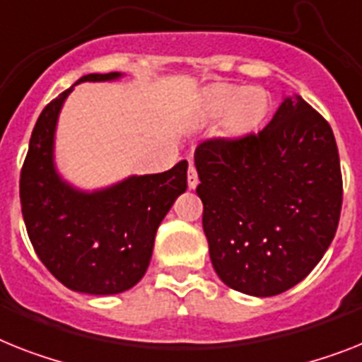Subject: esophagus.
Instances as JSON below:
<instances>
[{
	"mask_svg": "<svg viewBox=\"0 0 362 362\" xmlns=\"http://www.w3.org/2000/svg\"><path fill=\"white\" fill-rule=\"evenodd\" d=\"M187 183H188V188L198 187V172H196V166H194V164H190V166H188Z\"/></svg>",
	"mask_w": 362,
	"mask_h": 362,
	"instance_id": "1",
	"label": "esophagus"
}]
</instances>
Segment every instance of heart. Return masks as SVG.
<instances>
[{"mask_svg":"<svg viewBox=\"0 0 362 362\" xmlns=\"http://www.w3.org/2000/svg\"><path fill=\"white\" fill-rule=\"evenodd\" d=\"M268 98L262 88L240 85H218L205 95V112L222 116L228 112V125L233 131H246L267 115Z\"/></svg>","mask_w":362,"mask_h":362,"instance_id":"1","label":"heart"}]
</instances>
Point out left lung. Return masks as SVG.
<instances>
[{"instance_id":"1","label":"left lung","mask_w":362,"mask_h":362,"mask_svg":"<svg viewBox=\"0 0 362 362\" xmlns=\"http://www.w3.org/2000/svg\"><path fill=\"white\" fill-rule=\"evenodd\" d=\"M203 231L218 277L268 298L305 279L339 228L342 174L335 134L300 95L267 127L196 148Z\"/></svg>"}]
</instances>
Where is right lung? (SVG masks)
<instances>
[{"mask_svg":"<svg viewBox=\"0 0 362 362\" xmlns=\"http://www.w3.org/2000/svg\"><path fill=\"white\" fill-rule=\"evenodd\" d=\"M118 77L120 71L88 74L76 85ZM74 86L44 107L33 129L20 174L23 222L38 259L62 285L85 294H118L144 277L155 233L187 190L188 163L94 192L71 187L57 172L53 146L59 112Z\"/></svg>","mask_w":362,"mask_h":362,"instance_id":"1","label":"right lung"}]
</instances>
